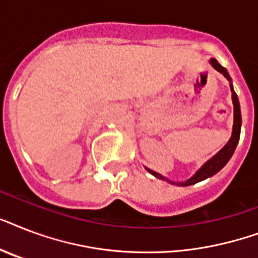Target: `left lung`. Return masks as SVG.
<instances>
[{
    "instance_id": "8db88e82",
    "label": "left lung",
    "mask_w": 258,
    "mask_h": 258,
    "mask_svg": "<svg viewBox=\"0 0 258 258\" xmlns=\"http://www.w3.org/2000/svg\"><path fill=\"white\" fill-rule=\"evenodd\" d=\"M209 62L212 64V67L216 71H218L220 74H222L225 78L228 79V82L230 83V91H232V101H233V130H232V137L229 139V142L226 145L222 147V149L218 151V153L209 159L208 162H205L204 165L201 166L200 169L197 170L196 174L192 176H190L187 180H184V182H174V180L169 179V178H166L159 172L154 171V170L149 169V167H145L150 174H153L155 178H159L162 180H166V182H169L171 184H176V186H190V184H196L198 182L204 179H208L210 176H213L214 174L222 170L225 167V165L230 161V158L233 157V154H234V150H236L237 145H238V141H240V134H241V124H242V117H241V108H240V101H238V97H237V93L234 92V88H233L232 84V78L229 76L228 71L226 68L221 66L220 62L217 61L216 58H210Z\"/></svg>"
}]
</instances>
